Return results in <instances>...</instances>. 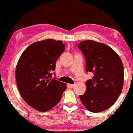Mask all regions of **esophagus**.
<instances>
[{"instance_id": "34e87169", "label": "esophagus", "mask_w": 133, "mask_h": 133, "mask_svg": "<svg viewBox=\"0 0 133 133\" xmlns=\"http://www.w3.org/2000/svg\"><path fill=\"white\" fill-rule=\"evenodd\" d=\"M74 86V84H68L67 85V87H68V88H72Z\"/></svg>"}]
</instances>
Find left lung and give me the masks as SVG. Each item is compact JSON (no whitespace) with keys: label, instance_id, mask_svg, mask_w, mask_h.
<instances>
[{"label":"left lung","instance_id":"left-lung-1","mask_svg":"<svg viewBox=\"0 0 133 133\" xmlns=\"http://www.w3.org/2000/svg\"><path fill=\"white\" fill-rule=\"evenodd\" d=\"M87 72L93 76L85 82L87 88L80 99L87 109L99 112L110 108L117 101L123 85V66L117 54L108 45L92 41L80 42Z\"/></svg>","mask_w":133,"mask_h":133}]
</instances>
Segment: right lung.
I'll return each mask as SVG.
<instances>
[{"instance_id":"1","label":"right lung","mask_w":133,"mask_h":133,"mask_svg":"<svg viewBox=\"0 0 133 133\" xmlns=\"http://www.w3.org/2000/svg\"><path fill=\"white\" fill-rule=\"evenodd\" d=\"M65 49L61 41L47 39L30 45L16 70L17 88L24 101L35 110L46 111L59 102L66 85L52 78L56 62Z\"/></svg>"}]
</instances>
